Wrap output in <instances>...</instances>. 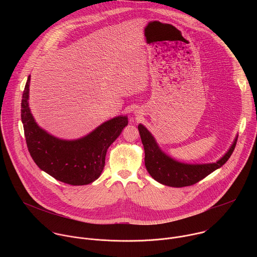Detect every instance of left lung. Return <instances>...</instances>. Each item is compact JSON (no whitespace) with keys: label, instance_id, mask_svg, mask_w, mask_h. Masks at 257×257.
<instances>
[{"label":"left lung","instance_id":"1","mask_svg":"<svg viewBox=\"0 0 257 257\" xmlns=\"http://www.w3.org/2000/svg\"><path fill=\"white\" fill-rule=\"evenodd\" d=\"M138 130L144 148L146 170L156 181L170 187L193 185L213 171L221 168L233 154L238 138V136L235 137L228 152L215 163L187 164L176 161L163 152L154 135L145 126L139 124Z\"/></svg>","mask_w":257,"mask_h":257}]
</instances>
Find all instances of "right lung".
<instances>
[{
  "instance_id": "1",
  "label": "right lung",
  "mask_w": 257,
  "mask_h": 257,
  "mask_svg": "<svg viewBox=\"0 0 257 257\" xmlns=\"http://www.w3.org/2000/svg\"><path fill=\"white\" fill-rule=\"evenodd\" d=\"M30 75L21 101V121L29 154L44 172L70 185H87L101 174L106 151L128 125L127 116L105 121L78 139H61L39 126L28 103Z\"/></svg>"
}]
</instances>
